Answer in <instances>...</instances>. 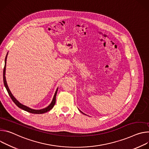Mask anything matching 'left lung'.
I'll use <instances>...</instances> for the list:
<instances>
[{
	"instance_id": "1",
	"label": "left lung",
	"mask_w": 149,
	"mask_h": 149,
	"mask_svg": "<svg viewBox=\"0 0 149 149\" xmlns=\"http://www.w3.org/2000/svg\"><path fill=\"white\" fill-rule=\"evenodd\" d=\"M79 111H80V112H81V113H84V112H81V111H80V109H79ZM84 114H85V113H84ZM85 115H86V114H85Z\"/></svg>"
}]
</instances>
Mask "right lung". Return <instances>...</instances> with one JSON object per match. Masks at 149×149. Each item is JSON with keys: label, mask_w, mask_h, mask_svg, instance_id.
<instances>
[{"label": "right lung", "mask_w": 149, "mask_h": 149, "mask_svg": "<svg viewBox=\"0 0 149 149\" xmlns=\"http://www.w3.org/2000/svg\"><path fill=\"white\" fill-rule=\"evenodd\" d=\"M8 53H7L6 54V56L5 57V67H4V69H3V83H4V85L8 92V94L10 96V98L12 99V100L13 101V102L17 105L19 108L25 111H27L28 112H30V113H37V114H41V113H45V112H47L48 111H50L54 106L55 104H56V95H57V91H58V88H57L56 89V91L54 93V97L53 98V100L51 102V104H49L48 107H47L46 108H43V109H32L28 107H26L23 104H22L21 103H20L14 97V96L12 95V93H11L8 86V84H7V82H6V77H5V73H6V59H7V56H8Z\"/></svg>", "instance_id": "add662e5"}]
</instances>
